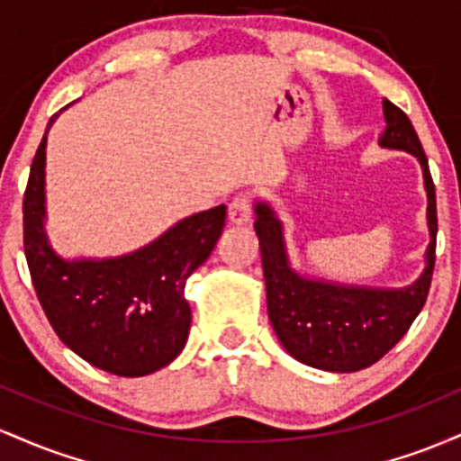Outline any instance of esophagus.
Segmentation results:
<instances>
[{
    "mask_svg": "<svg viewBox=\"0 0 461 461\" xmlns=\"http://www.w3.org/2000/svg\"><path fill=\"white\" fill-rule=\"evenodd\" d=\"M252 215V200L248 194H237L229 204V217L232 224H246Z\"/></svg>",
    "mask_w": 461,
    "mask_h": 461,
    "instance_id": "34e87169",
    "label": "esophagus"
}]
</instances>
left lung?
I'll use <instances>...</instances> for the list:
<instances>
[{
	"mask_svg": "<svg viewBox=\"0 0 461 461\" xmlns=\"http://www.w3.org/2000/svg\"><path fill=\"white\" fill-rule=\"evenodd\" d=\"M385 131L381 146L411 152L422 165L429 195L427 267L411 287L370 289L309 281L289 270L281 221L267 204H257V237L261 246L267 313L278 339L303 364L330 372H355L376 364L407 333L425 307L436 266L438 209L436 185L427 154L410 117L384 97Z\"/></svg>",
	"mask_w": 461,
	"mask_h": 461,
	"instance_id": "obj_1",
	"label": "left lung"
}]
</instances>
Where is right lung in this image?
Returning <instances> with one entry per match:
<instances>
[{"label": "right lung", "mask_w": 461, "mask_h": 461, "mask_svg": "<svg viewBox=\"0 0 461 461\" xmlns=\"http://www.w3.org/2000/svg\"><path fill=\"white\" fill-rule=\"evenodd\" d=\"M45 141L48 137L41 139L23 194V250L51 329L76 355L111 375L143 376L163 368L187 342L185 283L220 240L226 206L178 221L132 255L63 261L43 230Z\"/></svg>", "instance_id": "add662e5"}]
</instances>
